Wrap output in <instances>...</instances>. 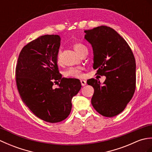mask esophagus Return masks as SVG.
Wrapping results in <instances>:
<instances>
[{
    "instance_id": "esophagus-1",
    "label": "esophagus",
    "mask_w": 152,
    "mask_h": 152,
    "mask_svg": "<svg viewBox=\"0 0 152 152\" xmlns=\"http://www.w3.org/2000/svg\"><path fill=\"white\" fill-rule=\"evenodd\" d=\"M80 82H81V84H82V86H85L86 85V83H87L86 80H80Z\"/></svg>"
}]
</instances>
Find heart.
Segmentation results:
<instances>
[{
	"instance_id": "obj_1",
	"label": "heart",
	"mask_w": 152,
	"mask_h": 152,
	"mask_svg": "<svg viewBox=\"0 0 152 152\" xmlns=\"http://www.w3.org/2000/svg\"><path fill=\"white\" fill-rule=\"evenodd\" d=\"M72 47L77 53L80 55H82L86 51H88V48L85 46L84 44L80 42H75L72 44ZM56 59L57 63L60 64L62 61V51L61 50H59L57 51ZM83 68L80 66L77 67H71L70 69H68L64 74L67 77H70V78H80L83 77Z\"/></svg>"
}]
</instances>
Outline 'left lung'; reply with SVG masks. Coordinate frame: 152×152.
<instances>
[{
    "mask_svg": "<svg viewBox=\"0 0 152 152\" xmlns=\"http://www.w3.org/2000/svg\"><path fill=\"white\" fill-rule=\"evenodd\" d=\"M85 38L91 44L96 74L105 76L100 82L87 81L94 89L91 104L105 117L120 114L131 100L136 88V63L127 42L113 28L102 26L84 31Z\"/></svg>",
    "mask_w": 152,
    "mask_h": 152,
    "instance_id": "8db88e82",
    "label": "left lung"
}]
</instances>
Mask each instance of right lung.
Here are the masks:
<instances>
[{
    "mask_svg": "<svg viewBox=\"0 0 152 152\" xmlns=\"http://www.w3.org/2000/svg\"><path fill=\"white\" fill-rule=\"evenodd\" d=\"M60 41L59 35L46 34L30 42L21 50L15 68L22 101L37 117L49 123L69 116L72 99L82 87L79 80L62 78L59 73L56 56ZM55 83L58 88H53Z\"/></svg>",
    "mask_w": 152,
    "mask_h": 152,
    "instance_id": "obj_1",
    "label": "right lung"
}]
</instances>
